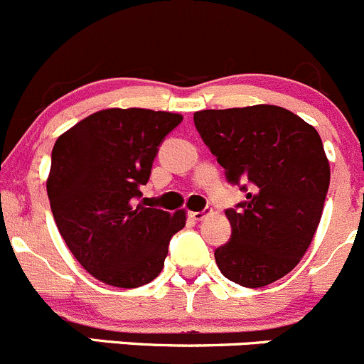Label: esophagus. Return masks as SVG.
<instances>
[{
    "label": "esophagus",
    "mask_w": 364,
    "mask_h": 364,
    "mask_svg": "<svg viewBox=\"0 0 364 364\" xmlns=\"http://www.w3.org/2000/svg\"><path fill=\"white\" fill-rule=\"evenodd\" d=\"M189 215H191V218L194 219V221H201V219H203L205 215H207V210H201V212H189Z\"/></svg>",
    "instance_id": "34e87169"
}]
</instances>
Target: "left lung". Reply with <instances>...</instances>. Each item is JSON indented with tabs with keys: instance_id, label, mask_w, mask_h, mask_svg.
<instances>
[{
	"instance_id": "obj_1",
	"label": "left lung",
	"mask_w": 364,
	"mask_h": 364,
	"mask_svg": "<svg viewBox=\"0 0 364 364\" xmlns=\"http://www.w3.org/2000/svg\"><path fill=\"white\" fill-rule=\"evenodd\" d=\"M194 127L246 200L226 208L232 237L214 251L225 278L247 289L289 274L311 244L329 189L315 127L278 106L205 109Z\"/></svg>"
}]
</instances>
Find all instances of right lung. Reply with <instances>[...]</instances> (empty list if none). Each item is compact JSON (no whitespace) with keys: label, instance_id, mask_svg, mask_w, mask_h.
I'll return each mask as SVG.
<instances>
[{"label":"right lung","instance_id":"obj_1","mask_svg":"<svg viewBox=\"0 0 364 364\" xmlns=\"http://www.w3.org/2000/svg\"><path fill=\"white\" fill-rule=\"evenodd\" d=\"M182 122L166 111L104 109L56 139L48 196L75 260L107 285L136 289L163 271L170 240L186 226L183 210L146 205L161 143Z\"/></svg>","mask_w":364,"mask_h":364}]
</instances>
